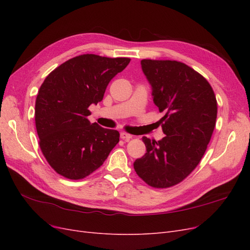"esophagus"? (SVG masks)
I'll list each match as a JSON object with an SVG mask.
<instances>
[{
  "label": "esophagus",
  "instance_id": "obj_1",
  "mask_svg": "<svg viewBox=\"0 0 250 250\" xmlns=\"http://www.w3.org/2000/svg\"><path fill=\"white\" fill-rule=\"evenodd\" d=\"M120 137H121V139L124 140V141H129L130 139H132V135L131 134H128L126 132H121Z\"/></svg>",
  "mask_w": 250,
  "mask_h": 250
}]
</instances>
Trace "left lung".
<instances>
[{
    "instance_id": "1",
    "label": "left lung",
    "mask_w": 250,
    "mask_h": 250,
    "mask_svg": "<svg viewBox=\"0 0 250 250\" xmlns=\"http://www.w3.org/2000/svg\"><path fill=\"white\" fill-rule=\"evenodd\" d=\"M142 71L164 117L160 141L143 137L146 153L133 163L138 175L153 188L183 181L199 164L213 134L217 101L207 79L175 60L143 59Z\"/></svg>"
}]
</instances>
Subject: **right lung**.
<instances>
[{
    "label": "right lung",
    "mask_w": 250,
    "mask_h": 250,
    "mask_svg": "<svg viewBox=\"0 0 250 250\" xmlns=\"http://www.w3.org/2000/svg\"><path fill=\"white\" fill-rule=\"evenodd\" d=\"M129 62V58L84 54L44 79L35 102V125L42 154L60 175L86 177L118 144L119 131L89 122L88 107L102 101L109 81Z\"/></svg>",
    "instance_id": "obj_1"
}]
</instances>
